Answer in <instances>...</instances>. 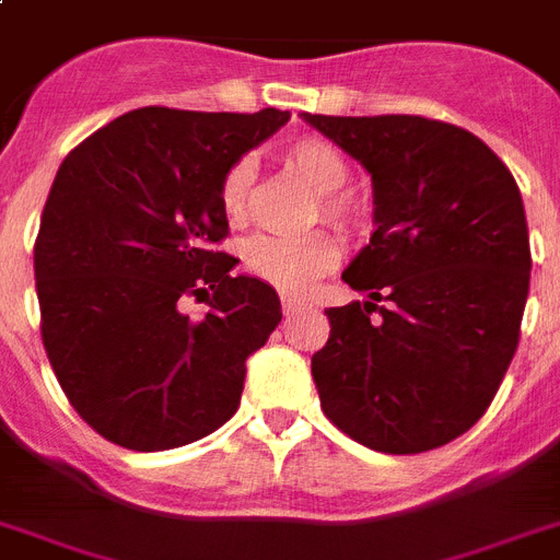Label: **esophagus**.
Masks as SVG:
<instances>
[{
    "label": "esophagus",
    "instance_id": "1",
    "mask_svg": "<svg viewBox=\"0 0 560 560\" xmlns=\"http://www.w3.org/2000/svg\"><path fill=\"white\" fill-rule=\"evenodd\" d=\"M281 310H284V315H293V313H299V310H304V301L290 299V295H281Z\"/></svg>",
    "mask_w": 560,
    "mask_h": 560
}]
</instances>
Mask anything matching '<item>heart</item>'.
<instances>
[{"mask_svg":"<svg viewBox=\"0 0 560 560\" xmlns=\"http://www.w3.org/2000/svg\"><path fill=\"white\" fill-rule=\"evenodd\" d=\"M279 160L287 172L307 183L315 197L313 220H324L343 236H354L369 225L366 199L352 188H343L352 177V165L340 145L327 138H299L279 149ZM253 165L236 160L220 179L222 213L233 225H242L250 213ZM340 261L338 242L327 231L304 236H253L242 245L245 273L273 287L284 295H304L318 284Z\"/></svg>","mask_w":560,"mask_h":560,"instance_id":"obj_1","label":"heart"}]
</instances>
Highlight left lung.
<instances>
[{
    "instance_id": "obj_1",
    "label": "left lung",
    "mask_w": 560,
    "mask_h": 560,
    "mask_svg": "<svg viewBox=\"0 0 560 560\" xmlns=\"http://www.w3.org/2000/svg\"><path fill=\"white\" fill-rule=\"evenodd\" d=\"M372 174L369 245L343 270L366 301L324 310L320 408L383 454H422L488 411L529 290L518 186L488 143L422 115H304Z\"/></svg>"
}]
</instances>
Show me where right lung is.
<instances>
[{"label":"right lung","instance_id":"obj_1","mask_svg":"<svg viewBox=\"0 0 560 560\" xmlns=\"http://www.w3.org/2000/svg\"><path fill=\"white\" fill-rule=\"evenodd\" d=\"M287 112L143 106L58 165L42 211V340L78 417L129 451L179 448L240 408L245 361L281 320L273 287L233 276L220 179ZM202 298L209 313H178Z\"/></svg>","mask_w":560,"mask_h":560}]
</instances>
